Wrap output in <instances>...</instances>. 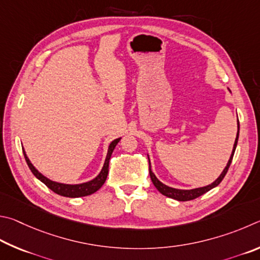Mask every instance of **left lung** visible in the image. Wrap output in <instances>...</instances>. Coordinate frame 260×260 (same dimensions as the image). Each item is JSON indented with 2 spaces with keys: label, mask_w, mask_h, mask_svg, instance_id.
Wrapping results in <instances>:
<instances>
[{
  "label": "left lung",
  "mask_w": 260,
  "mask_h": 260,
  "mask_svg": "<svg viewBox=\"0 0 260 260\" xmlns=\"http://www.w3.org/2000/svg\"><path fill=\"white\" fill-rule=\"evenodd\" d=\"M229 91L231 92V90L229 89ZM239 133H240V123H239V118H238V134H236V138H235V142H234V146L233 149H232V154L230 156V160L227 162L226 167L224 168V170H222L221 174L219 175V177L213 181V183L209 184L207 186H203V187H197V188H192V189H179V188H174V187H170V186H168L166 184H163L162 181H160L157 179V177L155 176V174L152 171L151 169V161H149V156H148V163H149V176H151V179L153 181L154 186H155L156 189L160 192L161 194L165 195V197H168L170 199H174L177 200V201H189V200H194L199 197H201L204 193L209 192V190L215 188L216 186L219 185L221 183V180L224 179L225 175L227 174V170H229V168L232 163V158L234 156V152H235V148H236V145H238V140H239Z\"/></svg>",
  "instance_id": "8db88e82"
}]
</instances>
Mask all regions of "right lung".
<instances>
[{"mask_svg": "<svg viewBox=\"0 0 260 260\" xmlns=\"http://www.w3.org/2000/svg\"><path fill=\"white\" fill-rule=\"evenodd\" d=\"M120 140H121V138L114 139L113 142L109 144L107 155H106V158H105L104 166L99 174L97 175V177H94L93 179L85 181V183H82V184H63V183H58V181L49 179L48 177H45L43 174H41V172L33 166V163L30 162L28 156H27V154H26L24 148H22V152H24L25 160L27 162V165H28L30 171L33 172V175L40 181H42L44 185H47L50 189L53 190L54 193H57L58 195H61V197H66V198H82V197H86V195H91V194L95 193L104 185L105 181H106L107 175H108L109 160H111V156H112L114 148H115V146L118 144Z\"/></svg>", "mask_w": 260, "mask_h": 260, "instance_id": "add662e5", "label": "right lung"}]
</instances>
